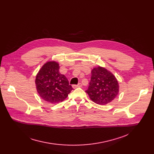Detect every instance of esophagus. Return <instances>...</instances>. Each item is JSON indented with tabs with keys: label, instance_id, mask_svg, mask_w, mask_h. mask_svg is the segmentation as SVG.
I'll return each mask as SVG.
<instances>
[{
	"label": "esophagus",
	"instance_id": "1",
	"mask_svg": "<svg viewBox=\"0 0 154 154\" xmlns=\"http://www.w3.org/2000/svg\"><path fill=\"white\" fill-rule=\"evenodd\" d=\"M82 86V83H79L78 85H72V88H78V87H81Z\"/></svg>",
	"mask_w": 154,
	"mask_h": 154
}]
</instances>
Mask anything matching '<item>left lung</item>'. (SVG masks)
I'll list each match as a JSON object with an SVG mask.
<instances>
[{
  "label": "left lung",
  "instance_id": "obj_1",
  "mask_svg": "<svg viewBox=\"0 0 154 154\" xmlns=\"http://www.w3.org/2000/svg\"><path fill=\"white\" fill-rule=\"evenodd\" d=\"M86 93L91 100L99 105L111 102L119 91L118 81L106 68L98 66L91 71V77Z\"/></svg>",
  "mask_w": 154,
  "mask_h": 154
}]
</instances>
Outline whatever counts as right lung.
I'll return each instance as SVG.
<instances>
[{"mask_svg": "<svg viewBox=\"0 0 154 154\" xmlns=\"http://www.w3.org/2000/svg\"><path fill=\"white\" fill-rule=\"evenodd\" d=\"M59 69L58 62L49 61L42 65L36 75V91L44 100L49 103L63 102L73 90L66 77Z\"/></svg>", "mask_w": 154, "mask_h": 154, "instance_id": "1", "label": "right lung"}]
</instances>
